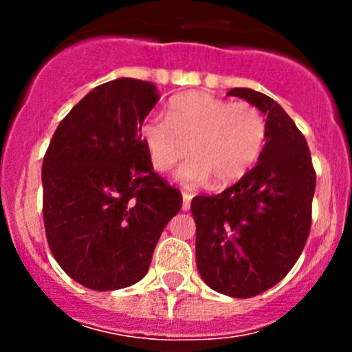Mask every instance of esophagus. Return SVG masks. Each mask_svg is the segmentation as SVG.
Wrapping results in <instances>:
<instances>
[{
	"instance_id": "obj_1",
	"label": "esophagus",
	"mask_w": 352,
	"mask_h": 352,
	"mask_svg": "<svg viewBox=\"0 0 352 352\" xmlns=\"http://www.w3.org/2000/svg\"><path fill=\"white\" fill-rule=\"evenodd\" d=\"M190 199H192V196L189 192H182V211H189Z\"/></svg>"
}]
</instances>
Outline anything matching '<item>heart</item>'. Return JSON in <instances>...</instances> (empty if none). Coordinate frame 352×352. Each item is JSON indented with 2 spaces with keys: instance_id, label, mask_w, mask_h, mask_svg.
<instances>
[{
  "instance_id": "1",
  "label": "heart",
  "mask_w": 352,
  "mask_h": 352,
  "mask_svg": "<svg viewBox=\"0 0 352 352\" xmlns=\"http://www.w3.org/2000/svg\"><path fill=\"white\" fill-rule=\"evenodd\" d=\"M141 138L158 172L172 170L189 146L192 158L179 170L182 182L201 186L212 179L214 186H230L261 160L267 120L247 102L233 104L204 91H190L170 102L166 119H144Z\"/></svg>"
}]
</instances>
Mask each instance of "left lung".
<instances>
[{
    "instance_id": "obj_1",
    "label": "left lung",
    "mask_w": 352,
    "mask_h": 352,
    "mask_svg": "<svg viewBox=\"0 0 352 352\" xmlns=\"http://www.w3.org/2000/svg\"><path fill=\"white\" fill-rule=\"evenodd\" d=\"M228 95L267 116V141L257 165L235 186L190 202L196 261L211 289L252 298L278 285L303 252L317 175L307 140L278 102L250 88Z\"/></svg>"
}]
</instances>
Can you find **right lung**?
Returning a JSON list of instances; mask_svg holds the SVG:
<instances>
[{
	"label": "right lung",
	"mask_w": 352,
	"mask_h": 352,
	"mask_svg": "<svg viewBox=\"0 0 352 352\" xmlns=\"http://www.w3.org/2000/svg\"><path fill=\"white\" fill-rule=\"evenodd\" d=\"M158 102L150 81L119 78L85 95L56 129L42 165L45 236L63 271L95 291L136 285L180 190L153 170L141 124Z\"/></svg>",
	"instance_id": "right-lung-1"
}]
</instances>
